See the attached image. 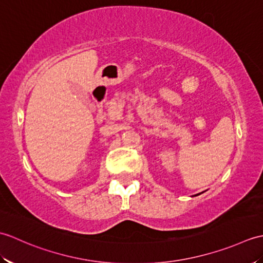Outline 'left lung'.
Here are the masks:
<instances>
[{
  "mask_svg": "<svg viewBox=\"0 0 263 263\" xmlns=\"http://www.w3.org/2000/svg\"><path fill=\"white\" fill-rule=\"evenodd\" d=\"M199 194H200V193H199ZM199 194H197V195H199Z\"/></svg>",
  "mask_w": 263,
  "mask_h": 263,
  "instance_id": "8db88e82",
  "label": "left lung"
}]
</instances>
